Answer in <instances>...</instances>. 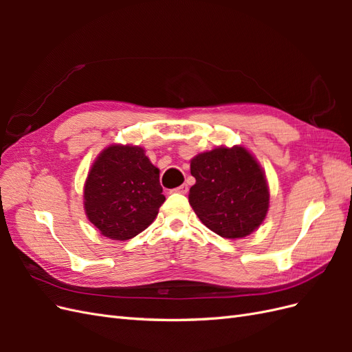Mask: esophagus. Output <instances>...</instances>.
Here are the masks:
<instances>
[{"label":"esophagus","instance_id":"obj_1","mask_svg":"<svg viewBox=\"0 0 352 352\" xmlns=\"http://www.w3.org/2000/svg\"><path fill=\"white\" fill-rule=\"evenodd\" d=\"M173 192H176V194H186L188 192V185H180V186H177L176 189H173Z\"/></svg>","mask_w":352,"mask_h":352}]
</instances>
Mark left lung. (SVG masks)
<instances>
[{
	"label": "left lung",
	"mask_w": 352,
	"mask_h": 352,
	"mask_svg": "<svg viewBox=\"0 0 352 352\" xmlns=\"http://www.w3.org/2000/svg\"><path fill=\"white\" fill-rule=\"evenodd\" d=\"M195 185L189 204L221 238H243L257 229L269 210V186L260 164L243 146H219L190 160Z\"/></svg>",
	"instance_id": "left-lung-1"
}]
</instances>
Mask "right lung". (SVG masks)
Wrapping results in <instances>:
<instances>
[{
    "label": "right lung",
    "instance_id": "obj_1",
    "mask_svg": "<svg viewBox=\"0 0 352 352\" xmlns=\"http://www.w3.org/2000/svg\"><path fill=\"white\" fill-rule=\"evenodd\" d=\"M85 211L101 235L132 239L151 225L166 201L160 170L144 148L110 145L95 160L83 189Z\"/></svg>",
    "mask_w": 352,
    "mask_h": 352
}]
</instances>
